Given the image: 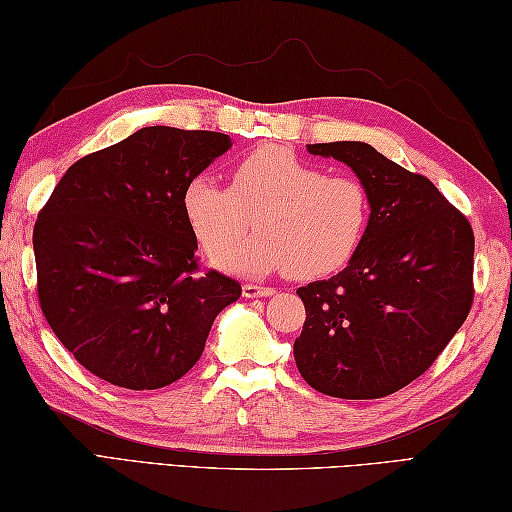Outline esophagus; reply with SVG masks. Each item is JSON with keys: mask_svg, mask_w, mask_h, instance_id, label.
<instances>
[{"mask_svg": "<svg viewBox=\"0 0 512 512\" xmlns=\"http://www.w3.org/2000/svg\"><path fill=\"white\" fill-rule=\"evenodd\" d=\"M274 292H276L274 287H265V285H252V283L243 285V296H245V298H263V296H272Z\"/></svg>", "mask_w": 512, "mask_h": 512, "instance_id": "1", "label": "esophagus"}]
</instances>
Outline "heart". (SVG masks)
<instances>
[{
	"label": "heart",
	"mask_w": 512,
	"mask_h": 512,
	"mask_svg": "<svg viewBox=\"0 0 512 512\" xmlns=\"http://www.w3.org/2000/svg\"><path fill=\"white\" fill-rule=\"evenodd\" d=\"M182 211L209 256L239 242L251 220L261 231L218 260L243 276L283 272L296 278L332 274L350 263L372 216L368 185L350 173H327L283 147L240 158L229 187L198 176L182 194Z\"/></svg>",
	"instance_id": "b5f03b06"
}]
</instances>
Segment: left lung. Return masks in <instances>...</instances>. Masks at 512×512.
<instances>
[{"label": "left lung", "instance_id": "8db88e82", "mask_svg": "<svg viewBox=\"0 0 512 512\" xmlns=\"http://www.w3.org/2000/svg\"><path fill=\"white\" fill-rule=\"evenodd\" d=\"M307 151L350 167L370 189L372 216L343 272L296 289L305 305L296 368L327 397H388L426 372L466 321L475 236L426 176L370 144Z\"/></svg>", "mask_w": 512, "mask_h": 512}]
</instances>
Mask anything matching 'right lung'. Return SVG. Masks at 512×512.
Masks as SVG:
<instances>
[{
	"mask_svg": "<svg viewBox=\"0 0 512 512\" xmlns=\"http://www.w3.org/2000/svg\"><path fill=\"white\" fill-rule=\"evenodd\" d=\"M231 147L225 133L144 127L77 160L33 231L37 294L77 363L129 390L185 376L240 283L198 274L182 194Z\"/></svg>",
	"mask_w": 512,
	"mask_h": 512,
	"instance_id": "right-lung-1",
	"label": "right lung"
}]
</instances>
